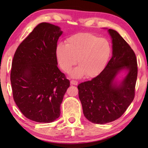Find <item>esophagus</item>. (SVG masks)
<instances>
[{
  "instance_id": "esophagus-1",
  "label": "esophagus",
  "mask_w": 148,
  "mask_h": 148,
  "mask_svg": "<svg viewBox=\"0 0 148 148\" xmlns=\"http://www.w3.org/2000/svg\"><path fill=\"white\" fill-rule=\"evenodd\" d=\"M71 84H73V85H77L78 82H77V81L71 80Z\"/></svg>"
}]
</instances>
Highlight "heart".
I'll use <instances>...</instances> for the list:
<instances>
[{"mask_svg": "<svg viewBox=\"0 0 148 148\" xmlns=\"http://www.w3.org/2000/svg\"><path fill=\"white\" fill-rule=\"evenodd\" d=\"M112 53L109 40L91 33L77 34L69 37L66 45L59 43L55 55L63 71L69 72L77 63L79 65L71 72V76L80 78L86 74L93 77L101 73L108 65Z\"/></svg>", "mask_w": 148, "mask_h": 148, "instance_id": "heart-1", "label": "heart"}]
</instances>
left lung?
<instances>
[{
	"mask_svg": "<svg viewBox=\"0 0 148 148\" xmlns=\"http://www.w3.org/2000/svg\"><path fill=\"white\" fill-rule=\"evenodd\" d=\"M112 54L103 71L91 81L77 86L83 114L95 124H106L120 118L132 102L137 77V63L133 49L116 30L109 29ZM122 70L127 74L118 82Z\"/></svg>",
	"mask_w": 148,
	"mask_h": 148,
	"instance_id": "obj_1",
	"label": "left lung"
}]
</instances>
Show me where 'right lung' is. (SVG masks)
Returning a JSON list of instances; mask_svg holds the SVG:
<instances>
[{
  "label": "right lung",
  "mask_w": 148,
  "mask_h": 148,
  "mask_svg": "<svg viewBox=\"0 0 148 148\" xmlns=\"http://www.w3.org/2000/svg\"><path fill=\"white\" fill-rule=\"evenodd\" d=\"M62 33L55 25L39 23L14 53L11 71L13 99L22 114L34 121L56 120L70 86L57 67L55 55Z\"/></svg>",
  "instance_id": "add662e5"
}]
</instances>
